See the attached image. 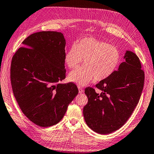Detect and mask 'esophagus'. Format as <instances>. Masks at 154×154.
<instances>
[{
    "instance_id": "1",
    "label": "esophagus",
    "mask_w": 154,
    "mask_h": 154,
    "mask_svg": "<svg viewBox=\"0 0 154 154\" xmlns=\"http://www.w3.org/2000/svg\"><path fill=\"white\" fill-rule=\"evenodd\" d=\"M78 91H79L80 93H82L84 92L83 89H82L81 87H80V86H78Z\"/></svg>"
}]
</instances>
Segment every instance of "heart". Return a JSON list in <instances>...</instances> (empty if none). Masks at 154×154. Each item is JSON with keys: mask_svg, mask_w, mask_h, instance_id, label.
<instances>
[{"mask_svg": "<svg viewBox=\"0 0 154 154\" xmlns=\"http://www.w3.org/2000/svg\"><path fill=\"white\" fill-rule=\"evenodd\" d=\"M84 59V66L71 71L68 79L80 86L92 80L101 81L110 76L120 63L118 48L93 37H85L72 45L64 55L65 64L70 69L77 66Z\"/></svg>", "mask_w": 154, "mask_h": 154, "instance_id": "b5f03b06", "label": "heart"}]
</instances>
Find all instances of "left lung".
<instances>
[{"instance_id":"8db88e82","label":"left lung","mask_w":154,"mask_h":154,"mask_svg":"<svg viewBox=\"0 0 154 154\" xmlns=\"http://www.w3.org/2000/svg\"><path fill=\"white\" fill-rule=\"evenodd\" d=\"M125 61L118 70L96 88L85 89L88 103L84 107L85 121L90 129L101 134L117 131L125 124L139 101L144 84V72L137 55L126 51Z\"/></svg>"}]
</instances>
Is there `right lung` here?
Returning <instances> with one entry per match:
<instances>
[{
    "label": "right lung",
    "mask_w": 154,
    "mask_h": 154,
    "mask_svg": "<svg viewBox=\"0 0 154 154\" xmlns=\"http://www.w3.org/2000/svg\"><path fill=\"white\" fill-rule=\"evenodd\" d=\"M13 56L10 79L21 111L36 125L57 124L78 93L74 84H61L65 78L66 41L61 32L33 33Z\"/></svg>",
    "instance_id": "right-lung-1"
}]
</instances>
